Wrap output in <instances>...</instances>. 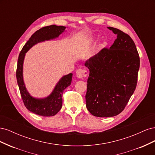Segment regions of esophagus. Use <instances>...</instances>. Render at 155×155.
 <instances>
[{"instance_id": "esophagus-1", "label": "esophagus", "mask_w": 155, "mask_h": 155, "mask_svg": "<svg viewBox=\"0 0 155 155\" xmlns=\"http://www.w3.org/2000/svg\"><path fill=\"white\" fill-rule=\"evenodd\" d=\"M88 75V72L86 70L79 69L76 71V77L79 79H83L85 78Z\"/></svg>"}]
</instances>
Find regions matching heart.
<instances>
[{
  "mask_svg": "<svg viewBox=\"0 0 155 155\" xmlns=\"http://www.w3.org/2000/svg\"><path fill=\"white\" fill-rule=\"evenodd\" d=\"M95 37H92V38H91L90 39H89V42H91V43H92V42H94V41H95Z\"/></svg>",
  "mask_w": 155,
  "mask_h": 155,
  "instance_id": "1",
  "label": "heart"
}]
</instances>
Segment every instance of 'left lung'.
Returning a JSON list of instances; mask_svg holds the SVG:
<instances>
[{
	"mask_svg": "<svg viewBox=\"0 0 155 155\" xmlns=\"http://www.w3.org/2000/svg\"><path fill=\"white\" fill-rule=\"evenodd\" d=\"M107 28L117 35L113 45L85 63L90 72L87 109L101 118L113 117L123 111L135 91L140 68L139 55L130 37L113 27Z\"/></svg>",
	"mask_w": 155,
	"mask_h": 155,
	"instance_id": "obj_1",
	"label": "left lung"
}]
</instances>
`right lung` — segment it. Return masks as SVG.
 I'll use <instances>...</instances> for the list:
<instances>
[{"label":"right lung","instance_id":"add662e5","mask_svg":"<svg viewBox=\"0 0 155 155\" xmlns=\"http://www.w3.org/2000/svg\"><path fill=\"white\" fill-rule=\"evenodd\" d=\"M67 28L63 26L51 25L43 27L33 34L21 51L18 58L17 81L22 99L26 109L35 114L42 116H55L62 107V95L65 88L70 85L72 74L64 75L56 84L50 94L45 97H35L28 91L23 78V64L26 53L37 43L54 40L65 31Z\"/></svg>","mask_w":155,"mask_h":155}]
</instances>
